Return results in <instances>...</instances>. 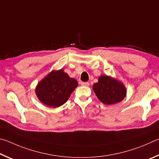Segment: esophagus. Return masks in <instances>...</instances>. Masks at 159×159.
<instances>
[{
	"instance_id": "1",
	"label": "esophagus",
	"mask_w": 159,
	"mask_h": 159,
	"mask_svg": "<svg viewBox=\"0 0 159 159\" xmlns=\"http://www.w3.org/2000/svg\"><path fill=\"white\" fill-rule=\"evenodd\" d=\"M80 84H81V85H82V86H85V87H89V86L90 85V84L89 82H80Z\"/></svg>"
}]
</instances>
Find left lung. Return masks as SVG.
Wrapping results in <instances>:
<instances>
[{
    "label": "left lung",
    "mask_w": 159,
    "mask_h": 159,
    "mask_svg": "<svg viewBox=\"0 0 159 159\" xmlns=\"http://www.w3.org/2000/svg\"><path fill=\"white\" fill-rule=\"evenodd\" d=\"M97 98L105 105H113L123 101L126 96V89L123 82L111 76L102 75L93 85Z\"/></svg>",
    "instance_id": "8db88e82"
}]
</instances>
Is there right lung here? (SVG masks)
<instances>
[{
    "label": "right lung",
    "mask_w": 159,
    "mask_h": 159,
    "mask_svg": "<svg viewBox=\"0 0 159 159\" xmlns=\"http://www.w3.org/2000/svg\"><path fill=\"white\" fill-rule=\"evenodd\" d=\"M77 86L76 80L60 69L51 71L38 83L35 94L39 101L47 106L58 107L68 101Z\"/></svg>",
    "instance_id": "add662e5"
}]
</instances>
